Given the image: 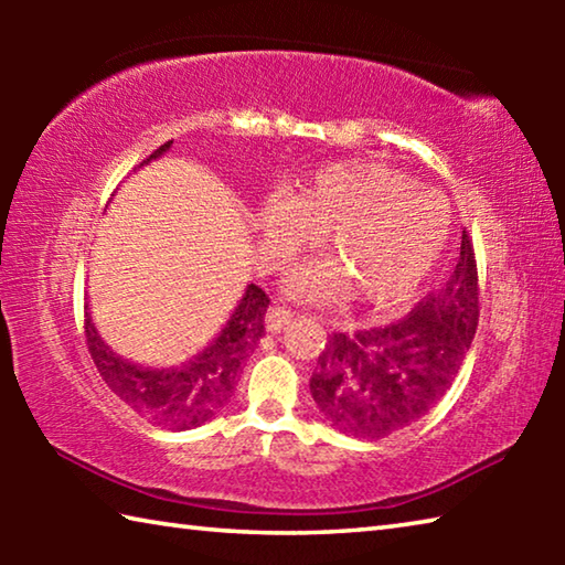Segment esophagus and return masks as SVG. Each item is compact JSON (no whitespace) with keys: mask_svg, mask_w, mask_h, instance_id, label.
I'll return each instance as SVG.
<instances>
[{"mask_svg":"<svg viewBox=\"0 0 565 565\" xmlns=\"http://www.w3.org/2000/svg\"><path fill=\"white\" fill-rule=\"evenodd\" d=\"M291 319H294V311H291V309H286V306L274 303L271 309L266 311V329L276 333V331H281V329L289 327Z\"/></svg>","mask_w":565,"mask_h":565,"instance_id":"esophagus-1","label":"esophagus"}]
</instances>
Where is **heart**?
Returning <instances> with one entry per match:
<instances>
[{"label":"heart","instance_id":"1","mask_svg":"<svg viewBox=\"0 0 565 565\" xmlns=\"http://www.w3.org/2000/svg\"><path fill=\"white\" fill-rule=\"evenodd\" d=\"M448 204L384 161H343L313 174L291 199L271 196L259 209L266 252L284 262L323 232L329 259L294 271L299 299L333 301L351 291L361 303L391 306L414 294L441 256Z\"/></svg>","mask_w":565,"mask_h":565}]
</instances>
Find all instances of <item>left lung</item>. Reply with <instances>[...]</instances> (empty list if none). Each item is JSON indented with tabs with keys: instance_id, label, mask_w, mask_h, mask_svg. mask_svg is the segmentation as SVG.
I'll return each instance as SVG.
<instances>
[{
	"instance_id": "1",
	"label": "left lung",
	"mask_w": 565,
	"mask_h": 565,
	"mask_svg": "<svg viewBox=\"0 0 565 565\" xmlns=\"http://www.w3.org/2000/svg\"><path fill=\"white\" fill-rule=\"evenodd\" d=\"M478 269L463 232L456 269L408 317L331 333L311 376L321 416L353 438H386L426 416L451 388L478 327Z\"/></svg>"
}]
</instances>
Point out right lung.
Returning a JSON list of instances; mask_svg holds the SVG:
<instances>
[{"mask_svg": "<svg viewBox=\"0 0 565 565\" xmlns=\"http://www.w3.org/2000/svg\"><path fill=\"white\" fill-rule=\"evenodd\" d=\"M171 145L174 141L161 145L139 167L159 159ZM266 309H269V296L256 284H248L222 333L179 369H147L117 356L102 341L89 313L84 317V331H87L94 366L102 374L104 384L124 404L169 431H189V428L202 426L218 408L228 404L244 361L252 356L256 343L264 337Z\"/></svg>", "mask_w": 565, "mask_h": 565, "instance_id": "right-lung-1", "label": "right lung"}]
</instances>
